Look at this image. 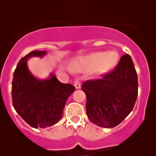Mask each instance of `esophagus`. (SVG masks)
Here are the masks:
<instances>
[{"mask_svg": "<svg viewBox=\"0 0 156 156\" xmlns=\"http://www.w3.org/2000/svg\"><path fill=\"white\" fill-rule=\"evenodd\" d=\"M74 87H76V89H80L81 87V84H80V82L79 80H76L74 82Z\"/></svg>", "mask_w": 156, "mask_h": 156, "instance_id": "obj_1", "label": "esophagus"}]
</instances>
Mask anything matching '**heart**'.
I'll return each instance as SVG.
<instances>
[{
    "label": "heart",
    "mask_w": 156,
    "mask_h": 156,
    "mask_svg": "<svg viewBox=\"0 0 156 156\" xmlns=\"http://www.w3.org/2000/svg\"><path fill=\"white\" fill-rule=\"evenodd\" d=\"M119 60L116 51H95L78 58L72 64V69L76 73L92 71L94 75L101 76L112 69Z\"/></svg>",
    "instance_id": "heart-1"
}]
</instances>
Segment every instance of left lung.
<instances>
[{
    "label": "left lung",
    "mask_w": 156,
    "mask_h": 156,
    "mask_svg": "<svg viewBox=\"0 0 156 156\" xmlns=\"http://www.w3.org/2000/svg\"><path fill=\"white\" fill-rule=\"evenodd\" d=\"M87 115L93 123L104 128L119 125L130 113L137 97V72L131 57L124 55L115 69L103 79L86 81Z\"/></svg>",
    "instance_id": "8db88e82"
}]
</instances>
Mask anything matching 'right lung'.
<instances>
[{"instance_id":"obj_1","label":"right lung","mask_w":156,"mask_h":156,"mask_svg":"<svg viewBox=\"0 0 156 156\" xmlns=\"http://www.w3.org/2000/svg\"><path fill=\"white\" fill-rule=\"evenodd\" d=\"M45 51H33L22 58L14 72L12 80V103L20 116L34 128H46L62 119L68 98L75 87L62 83L55 74L46 79H38L28 68L31 58H43Z\"/></svg>"}]
</instances>
